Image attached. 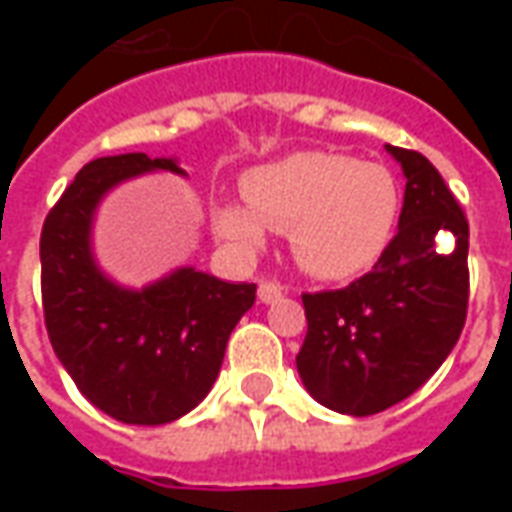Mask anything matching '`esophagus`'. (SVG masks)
Listing matches in <instances>:
<instances>
[{"instance_id": "1", "label": "esophagus", "mask_w": 512, "mask_h": 512, "mask_svg": "<svg viewBox=\"0 0 512 512\" xmlns=\"http://www.w3.org/2000/svg\"><path fill=\"white\" fill-rule=\"evenodd\" d=\"M282 285H277V282H260L257 285V299L263 301V304H274V301L282 299Z\"/></svg>"}]
</instances>
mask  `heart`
Masks as SVG:
<instances>
[{
  "label": "heart",
  "mask_w": 512,
  "mask_h": 512,
  "mask_svg": "<svg viewBox=\"0 0 512 512\" xmlns=\"http://www.w3.org/2000/svg\"><path fill=\"white\" fill-rule=\"evenodd\" d=\"M241 205L216 211V233L244 252L266 244V227L288 233L296 266L315 279L365 274L392 244L403 208L395 172L345 153L299 150L249 169Z\"/></svg>",
  "instance_id": "obj_1"
}]
</instances>
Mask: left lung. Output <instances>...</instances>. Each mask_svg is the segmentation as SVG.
Instances as JSON below:
<instances>
[{"label": "left lung", "instance_id": "obj_1", "mask_svg": "<svg viewBox=\"0 0 512 512\" xmlns=\"http://www.w3.org/2000/svg\"><path fill=\"white\" fill-rule=\"evenodd\" d=\"M406 175L397 235L343 290L304 293L299 376L321 406L370 417L414 395L461 337L469 304V222L439 169L386 145Z\"/></svg>", "mask_w": 512, "mask_h": 512}]
</instances>
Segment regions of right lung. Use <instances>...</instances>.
<instances>
[{
    "mask_svg": "<svg viewBox=\"0 0 512 512\" xmlns=\"http://www.w3.org/2000/svg\"><path fill=\"white\" fill-rule=\"evenodd\" d=\"M186 175L175 158H95L43 222L40 288L54 354L95 408L126 425H167L211 392L235 323L255 304L252 282L183 266L145 288L106 277L93 255L95 211L145 172Z\"/></svg>",
    "mask_w": 512,
    "mask_h": 512,
    "instance_id": "right-lung-1",
    "label": "right lung"
}]
</instances>
